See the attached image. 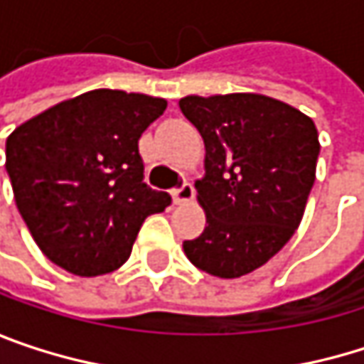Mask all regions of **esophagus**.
<instances>
[{"instance_id": "obj_1", "label": "esophagus", "mask_w": 364, "mask_h": 364, "mask_svg": "<svg viewBox=\"0 0 364 364\" xmlns=\"http://www.w3.org/2000/svg\"><path fill=\"white\" fill-rule=\"evenodd\" d=\"M193 193H196L193 185L189 181H185L181 187H177V189L173 191V198H175L177 204H185V202H189V200L193 198Z\"/></svg>"}]
</instances>
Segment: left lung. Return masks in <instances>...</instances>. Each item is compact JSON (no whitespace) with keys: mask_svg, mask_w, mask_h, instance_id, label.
Wrapping results in <instances>:
<instances>
[{"mask_svg":"<svg viewBox=\"0 0 364 364\" xmlns=\"http://www.w3.org/2000/svg\"><path fill=\"white\" fill-rule=\"evenodd\" d=\"M179 107L206 147V175L196 181L206 228L183 251L206 274L245 276L301 223L321 151L316 126L263 95L185 97Z\"/></svg>","mask_w":364,"mask_h":364,"instance_id":"8db88e82","label":"left lung"}]
</instances>
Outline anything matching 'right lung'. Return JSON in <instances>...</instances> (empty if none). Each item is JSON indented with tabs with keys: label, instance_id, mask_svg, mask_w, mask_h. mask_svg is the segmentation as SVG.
I'll return each instance as SVG.
<instances>
[{
	"label": "right lung",
	"instance_id": "add662e5",
	"mask_svg": "<svg viewBox=\"0 0 364 364\" xmlns=\"http://www.w3.org/2000/svg\"><path fill=\"white\" fill-rule=\"evenodd\" d=\"M164 99L90 90L18 126L6 141L14 200L41 253L75 276L117 269L149 215L171 204L145 179L139 139Z\"/></svg>",
	"mask_w": 364,
	"mask_h": 364
}]
</instances>
